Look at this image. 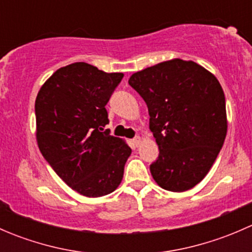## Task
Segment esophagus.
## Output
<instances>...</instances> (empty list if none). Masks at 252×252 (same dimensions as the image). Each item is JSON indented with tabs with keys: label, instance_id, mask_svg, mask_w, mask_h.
Wrapping results in <instances>:
<instances>
[{
	"label": "esophagus",
	"instance_id": "esophagus-1",
	"mask_svg": "<svg viewBox=\"0 0 252 252\" xmlns=\"http://www.w3.org/2000/svg\"><path fill=\"white\" fill-rule=\"evenodd\" d=\"M140 142H141L140 136H135V138L133 139V144L135 145V146H139V145H140Z\"/></svg>",
	"mask_w": 252,
	"mask_h": 252
}]
</instances>
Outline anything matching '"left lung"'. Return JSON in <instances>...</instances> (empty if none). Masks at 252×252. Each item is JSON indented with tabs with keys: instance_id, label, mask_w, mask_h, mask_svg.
I'll return each instance as SVG.
<instances>
[{
	"instance_id": "obj_1",
	"label": "left lung",
	"mask_w": 252,
	"mask_h": 252,
	"mask_svg": "<svg viewBox=\"0 0 252 252\" xmlns=\"http://www.w3.org/2000/svg\"><path fill=\"white\" fill-rule=\"evenodd\" d=\"M129 85L146 102L150 130L158 145V158L150 166L155 182L174 192L194 188L227 135L220 81L197 63L174 58L134 73Z\"/></svg>"
}]
</instances>
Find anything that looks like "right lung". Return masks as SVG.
<instances>
[{"label": "right lung", "instance_id": "add662e5", "mask_svg": "<svg viewBox=\"0 0 252 252\" xmlns=\"http://www.w3.org/2000/svg\"><path fill=\"white\" fill-rule=\"evenodd\" d=\"M123 73H106L85 62L56 70L35 101L36 140L58 177L88 197L111 194L123 179L131 149L103 130L105 106Z\"/></svg>", "mask_w": 252, "mask_h": 252}]
</instances>
